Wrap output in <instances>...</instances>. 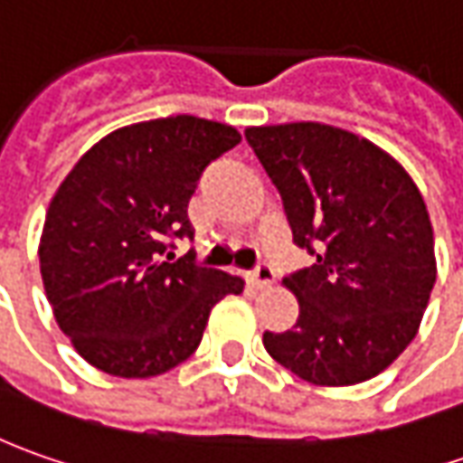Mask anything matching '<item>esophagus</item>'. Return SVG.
Instances as JSON below:
<instances>
[{
	"mask_svg": "<svg viewBox=\"0 0 463 463\" xmlns=\"http://www.w3.org/2000/svg\"><path fill=\"white\" fill-rule=\"evenodd\" d=\"M248 281H250L256 289H263V287H269V284L274 281V269H271L269 263H259V266L248 274Z\"/></svg>",
	"mask_w": 463,
	"mask_h": 463,
	"instance_id": "1",
	"label": "esophagus"
}]
</instances>
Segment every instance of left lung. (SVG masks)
Segmentation results:
<instances>
[{"instance_id": "left-lung-1", "label": "left lung", "mask_w": 463, "mask_h": 463, "mask_svg": "<svg viewBox=\"0 0 463 463\" xmlns=\"http://www.w3.org/2000/svg\"><path fill=\"white\" fill-rule=\"evenodd\" d=\"M279 189L292 241L315 263L284 277L299 302L292 330L263 333L271 359L320 387L372 379L415 338L436 284L422 194L390 153L341 128H248Z\"/></svg>"}]
</instances>
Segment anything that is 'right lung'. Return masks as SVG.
I'll list each match as a JSON object with an SVG mask.
<instances>
[{
	"label": "right lung",
	"instance_id": "add662e5",
	"mask_svg": "<svg viewBox=\"0 0 463 463\" xmlns=\"http://www.w3.org/2000/svg\"><path fill=\"white\" fill-rule=\"evenodd\" d=\"M238 130L192 115L120 128L89 148L51 200L41 274L58 327L104 374L158 376L186 361L210 310L243 279L163 253L194 238L186 207Z\"/></svg>",
	"mask_w": 463,
	"mask_h": 463
}]
</instances>
